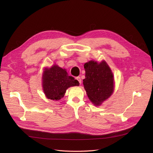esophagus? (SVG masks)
<instances>
[{
    "label": "esophagus",
    "instance_id": "esophagus-1",
    "mask_svg": "<svg viewBox=\"0 0 153 153\" xmlns=\"http://www.w3.org/2000/svg\"><path fill=\"white\" fill-rule=\"evenodd\" d=\"M77 81H79V84H81V82H82V81H81V77H79V76H78V77H77L76 78Z\"/></svg>",
    "mask_w": 153,
    "mask_h": 153
}]
</instances>
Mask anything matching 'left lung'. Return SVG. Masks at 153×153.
<instances>
[{
	"mask_svg": "<svg viewBox=\"0 0 153 153\" xmlns=\"http://www.w3.org/2000/svg\"><path fill=\"white\" fill-rule=\"evenodd\" d=\"M85 78L83 84L88 97L98 106L108 99L114 91L113 73L105 61H90L84 65Z\"/></svg>",
	"mask_w": 153,
	"mask_h": 153,
	"instance_id": "obj_1",
	"label": "left lung"
}]
</instances>
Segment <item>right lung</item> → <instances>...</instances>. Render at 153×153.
<instances>
[{"mask_svg":"<svg viewBox=\"0 0 153 153\" xmlns=\"http://www.w3.org/2000/svg\"><path fill=\"white\" fill-rule=\"evenodd\" d=\"M42 81L46 97L53 100H59L62 98L68 88L79 85L76 79L68 75L66 69H62L58 65L45 68Z\"/></svg>","mask_w":153,"mask_h":153,"instance_id":"right-lung-1","label":"right lung"}]
</instances>
